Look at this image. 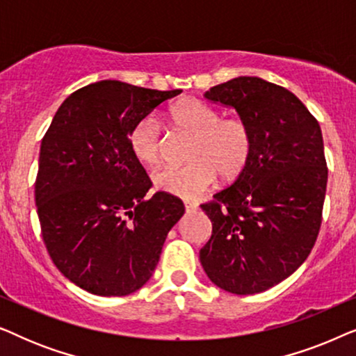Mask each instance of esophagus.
Segmentation results:
<instances>
[{
  "label": "esophagus",
  "instance_id": "34e87169",
  "mask_svg": "<svg viewBox=\"0 0 356 356\" xmlns=\"http://www.w3.org/2000/svg\"><path fill=\"white\" fill-rule=\"evenodd\" d=\"M184 207H186V212H196L197 211V204L191 202V201L184 202Z\"/></svg>",
  "mask_w": 356,
  "mask_h": 356
}]
</instances>
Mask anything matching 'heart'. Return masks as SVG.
<instances>
[{"label":"heart","instance_id":"obj_1","mask_svg":"<svg viewBox=\"0 0 356 356\" xmlns=\"http://www.w3.org/2000/svg\"><path fill=\"white\" fill-rule=\"evenodd\" d=\"M175 126L193 134L189 162L183 167L165 165L152 175L154 186L172 196L193 199L222 178L233 179L250 162L252 139L240 118H220L211 106L196 99H181L170 106ZM131 152L140 163L154 165L162 155V134L152 118H143L129 131Z\"/></svg>","mask_w":356,"mask_h":356}]
</instances>
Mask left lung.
Returning <instances> with one entry per match:
<instances>
[{
  "label": "left lung",
  "mask_w": 356,
  "mask_h": 356,
  "mask_svg": "<svg viewBox=\"0 0 356 356\" xmlns=\"http://www.w3.org/2000/svg\"><path fill=\"white\" fill-rule=\"evenodd\" d=\"M204 99L236 111L252 150L235 181L201 206L212 236L199 259L222 290L261 293L293 274L318 238L327 186L323 133L298 97L261 77H235Z\"/></svg>",
  "instance_id": "1"
}]
</instances>
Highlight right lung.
Masks as SVG:
<instances>
[{
	"mask_svg": "<svg viewBox=\"0 0 356 356\" xmlns=\"http://www.w3.org/2000/svg\"><path fill=\"white\" fill-rule=\"evenodd\" d=\"M181 90L100 81L72 92L43 136L35 206L48 254L66 279L99 296L139 290L184 213L178 197L145 194L133 126Z\"/></svg>",
	"mask_w": 356,
	"mask_h": 356,
	"instance_id": "obj_1",
	"label": "right lung"
}]
</instances>
